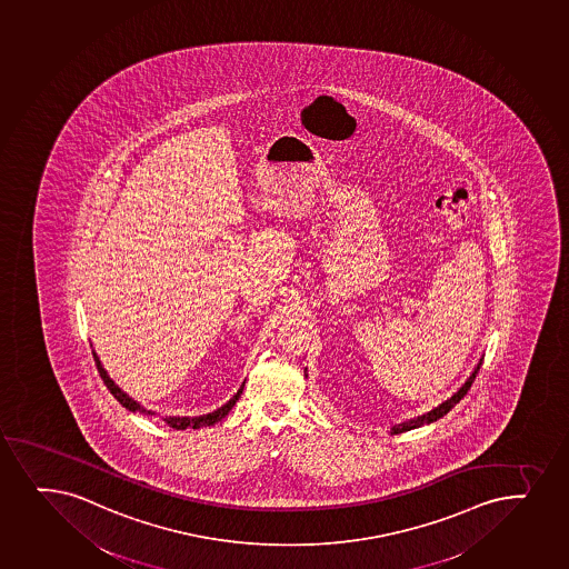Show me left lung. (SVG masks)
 <instances>
[{
  "instance_id": "obj_1",
  "label": "left lung",
  "mask_w": 569,
  "mask_h": 569,
  "mask_svg": "<svg viewBox=\"0 0 569 569\" xmlns=\"http://www.w3.org/2000/svg\"><path fill=\"white\" fill-rule=\"evenodd\" d=\"M480 366H482V359L478 362L477 368H475V372L470 373L469 379L465 381L463 386L459 387L458 392H453L450 399L445 400L442 405H438L437 408H432L431 412L423 413V416H418V418L408 419V421H402V423L395 425L391 427V435H400V432L412 431V429H418L421 425L432 423V421H437V419L442 418L446 413L450 412L453 406L458 405L459 400L463 399L467 391H469L470 386H472V381L477 378L478 370H480Z\"/></svg>"
}]
</instances>
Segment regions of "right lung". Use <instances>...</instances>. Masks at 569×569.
<instances>
[{
	"mask_svg": "<svg viewBox=\"0 0 569 569\" xmlns=\"http://www.w3.org/2000/svg\"><path fill=\"white\" fill-rule=\"evenodd\" d=\"M92 357H94V362H97V368H99L100 378L104 379V386L108 387V391L118 399L119 405L124 406L129 412H140L153 416L151 410L142 408V406L138 405L137 400H132L127 392L121 391V389L113 383V379H110L108 372L102 368L99 357H97L94 351H92ZM242 387H244V383H242L241 389H239V391H237L236 395H233V397L222 406V408H218L214 412L204 413V416H197V418H164V421H167L172 429H188V427H191V429H199V427H210V425L218 423V421L226 418L229 410L236 406L237 400L241 397Z\"/></svg>",
	"mask_w": 569,
	"mask_h": 569,
	"instance_id": "obj_1",
	"label": "right lung"
}]
</instances>
